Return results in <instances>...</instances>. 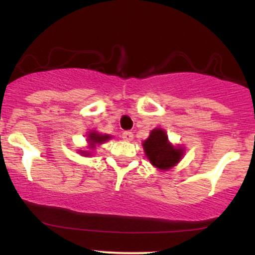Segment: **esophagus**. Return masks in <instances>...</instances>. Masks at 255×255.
I'll use <instances>...</instances> for the list:
<instances>
[{
	"mask_svg": "<svg viewBox=\"0 0 255 255\" xmlns=\"http://www.w3.org/2000/svg\"><path fill=\"white\" fill-rule=\"evenodd\" d=\"M133 133L131 131H124L122 133V137H124V140H126V141H130V140H133Z\"/></svg>",
	"mask_w": 255,
	"mask_h": 255,
	"instance_id": "obj_1",
	"label": "esophagus"
}]
</instances>
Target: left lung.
I'll return each instance as SVG.
<instances>
[{"label": "left lung", "instance_id": "obj_1", "mask_svg": "<svg viewBox=\"0 0 255 255\" xmlns=\"http://www.w3.org/2000/svg\"><path fill=\"white\" fill-rule=\"evenodd\" d=\"M142 147L151 164L162 171L174 168L184 154L183 146L172 145L166 131L162 128L151 130L147 139L142 141Z\"/></svg>", "mask_w": 255, "mask_h": 255}]
</instances>
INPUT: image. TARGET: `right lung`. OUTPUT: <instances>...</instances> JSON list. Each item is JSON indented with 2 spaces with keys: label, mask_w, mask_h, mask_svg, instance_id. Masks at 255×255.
<instances>
[{
  "label": "right lung",
  "mask_w": 255,
  "mask_h": 255,
  "mask_svg": "<svg viewBox=\"0 0 255 255\" xmlns=\"http://www.w3.org/2000/svg\"><path fill=\"white\" fill-rule=\"evenodd\" d=\"M111 137L113 136L109 135V134H102L97 130H91L89 131V134H87V137H86V141H87L86 148H84V150H79L78 153L83 154L84 157L92 156V151L95 150L97 146L107 142L108 140L111 139Z\"/></svg>",
  "instance_id": "right-lung-1"
}]
</instances>
